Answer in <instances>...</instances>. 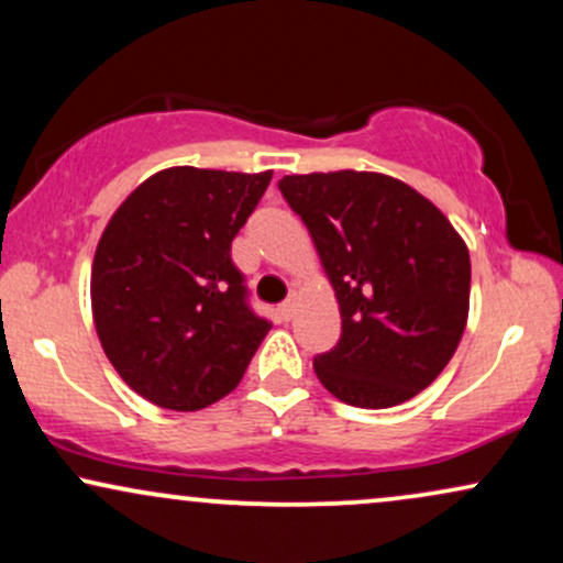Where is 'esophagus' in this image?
Segmentation results:
<instances>
[{
  "label": "esophagus",
  "instance_id": "1",
  "mask_svg": "<svg viewBox=\"0 0 563 563\" xmlns=\"http://www.w3.org/2000/svg\"><path fill=\"white\" fill-rule=\"evenodd\" d=\"M277 312H280L283 320H290V318H294V312H296V301L294 299L283 301L280 307H277Z\"/></svg>",
  "mask_w": 563,
  "mask_h": 563
}]
</instances>
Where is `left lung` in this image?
<instances>
[{
    "instance_id": "obj_1",
    "label": "left lung",
    "mask_w": 563,
    "mask_h": 563,
    "mask_svg": "<svg viewBox=\"0 0 563 563\" xmlns=\"http://www.w3.org/2000/svg\"><path fill=\"white\" fill-rule=\"evenodd\" d=\"M277 187L307 224L339 301V344L314 357L320 384L367 410L421 394L466 331V241L389 174H290Z\"/></svg>"
}]
</instances>
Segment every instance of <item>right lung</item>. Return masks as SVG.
I'll use <instances>...</instances> for the list:
<instances>
[{"instance_id": "1", "label": "right lung", "mask_w": 563, "mask_h": 563, "mask_svg": "<svg viewBox=\"0 0 563 563\" xmlns=\"http://www.w3.org/2000/svg\"><path fill=\"white\" fill-rule=\"evenodd\" d=\"M273 172H156L129 192L92 262V318L129 389L166 410L214 405L241 384L269 325L245 303L230 245Z\"/></svg>"}]
</instances>
